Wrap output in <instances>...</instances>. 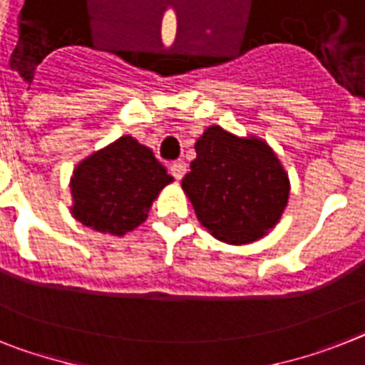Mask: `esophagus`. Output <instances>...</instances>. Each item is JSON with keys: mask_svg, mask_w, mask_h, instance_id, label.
I'll list each match as a JSON object with an SVG mask.
<instances>
[{"mask_svg": "<svg viewBox=\"0 0 365 365\" xmlns=\"http://www.w3.org/2000/svg\"><path fill=\"white\" fill-rule=\"evenodd\" d=\"M185 170H187V167H185V163H182V161H176V163L170 165V174L176 178V182H180V180L185 176Z\"/></svg>", "mask_w": 365, "mask_h": 365, "instance_id": "34e87169", "label": "esophagus"}]
</instances>
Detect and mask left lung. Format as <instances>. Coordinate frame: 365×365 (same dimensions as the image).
<instances>
[{
    "label": "left lung",
    "mask_w": 365,
    "mask_h": 365,
    "mask_svg": "<svg viewBox=\"0 0 365 365\" xmlns=\"http://www.w3.org/2000/svg\"><path fill=\"white\" fill-rule=\"evenodd\" d=\"M182 180L200 225L215 240L249 245L274 228L289 198V176L274 150L256 135L210 125Z\"/></svg>",
    "instance_id": "obj_1"
}]
</instances>
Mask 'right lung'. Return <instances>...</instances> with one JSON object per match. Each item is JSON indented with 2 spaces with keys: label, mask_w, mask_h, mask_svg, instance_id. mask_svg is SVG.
I'll use <instances>...</instances> for the list:
<instances>
[{
  "label": "right lung",
  "mask_w": 365,
  "mask_h": 365,
  "mask_svg": "<svg viewBox=\"0 0 365 365\" xmlns=\"http://www.w3.org/2000/svg\"><path fill=\"white\" fill-rule=\"evenodd\" d=\"M173 182L148 146L122 135L76 165L70 213L83 226L122 237L145 222L161 189Z\"/></svg>",
  "instance_id": "obj_1"
}]
</instances>
